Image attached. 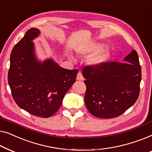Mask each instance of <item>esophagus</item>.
Instances as JSON below:
<instances>
[{"instance_id": "1", "label": "esophagus", "mask_w": 152, "mask_h": 152, "mask_svg": "<svg viewBox=\"0 0 152 152\" xmlns=\"http://www.w3.org/2000/svg\"><path fill=\"white\" fill-rule=\"evenodd\" d=\"M76 80H80V81H83V80H84V78H83L82 74H81L80 72H78V74H77Z\"/></svg>"}]
</instances>
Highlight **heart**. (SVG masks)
<instances>
[{"mask_svg": "<svg viewBox=\"0 0 152 152\" xmlns=\"http://www.w3.org/2000/svg\"><path fill=\"white\" fill-rule=\"evenodd\" d=\"M104 47V44L100 42H96L89 45L79 48L76 50V52L78 56L81 57H88L99 52ZM112 56V52L110 50H104L101 52L94 56L89 59V63L91 65L98 67L107 62Z\"/></svg>", "mask_w": 152, "mask_h": 152, "instance_id": "b5f03b06", "label": "heart"}]
</instances>
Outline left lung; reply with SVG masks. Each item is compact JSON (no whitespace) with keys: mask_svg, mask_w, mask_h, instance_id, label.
<instances>
[{"mask_svg":"<svg viewBox=\"0 0 152 152\" xmlns=\"http://www.w3.org/2000/svg\"><path fill=\"white\" fill-rule=\"evenodd\" d=\"M123 61L109 62L98 67L87 66L83 69L87 87L85 103L93 116L115 118L138 99L141 67L137 52L132 50Z\"/></svg>","mask_w":152,"mask_h":152,"instance_id":"left-lung-1","label":"left lung"}]
</instances>
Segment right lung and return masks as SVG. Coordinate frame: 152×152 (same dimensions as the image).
<instances>
[{
  "mask_svg": "<svg viewBox=\"0 0 152 152\" xmlns=\"http://www.w3.org/2000/svg\"><path fill=\"white\" fill-rule=\"evenodd\" d=\"M40 33L38 29L31 28L14 47L8 83L14 101L21 109L48 118L58 110L78 71L64 69L52 58L38 60L33 40Z\"/></svg>",
  "mask_w": 152,
  "mask_h": 152,
  "instance_id": "right-lung-1",
  "label": "right lung"
}]
</instances>
